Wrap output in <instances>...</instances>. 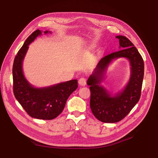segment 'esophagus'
Instances as JSON below:
<instances>
[{
  "label": "esophagus",
  "instance_id": "esophagus-1",
  "mask_svg": "<svg viewBox=\"0 0 158 158\" xmlns=\"http://www.w3.org/2000/svg\"><path fill=\"white\" fill-rule=\"evenodd\" d=\"M78 83L80 85H85L86 84V79L84 77H81L78 80Z\"/></svg>",
  "mask_w": 158,
  "mask_h": 158
}]
</instances>
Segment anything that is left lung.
<instances>
[{
	"mask_svg": "<svg viewBox=\"0 0 158 158\" xmlns=\"http://www.w3.org/2000/svg\"><path fill=\"white\" fill-rule=\"evenodd\" d=\"M116 37L119 40L122 49L103 57L87 81L88 85H90V108L94 115L99 121L109 123L121 121L135 106L140 98L144 78V60L139 52L125 36L118 35ZM119 57L129 59L131 66V75L125 89L112 97L99 84L108 64Z\"/></svg>",
	"mask_w": 158,
	"mask_h": 158,
	"instance_id": "left-lung-1",
	"label": "left lung"
}]
</instances>
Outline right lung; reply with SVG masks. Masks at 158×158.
<instances>
[{
  "instance_id": "add662e5",
  "label": "right lung",
  "mask_w": 158,
  "mask_h": 158,
  "mask_svg": "<svg viewBox=\"0 0 158 158\" xmlns=\"http://www.w3.org/2000/svg\"><path fill=\"white\" fill-rule=\"evenodd\" d=\"M41 34V31L39 30L33 31L15 56L12 67L13 92L18 102L30 117L51 120L63 111L66 100L78 88V81L72 80L47 88H36L26 80L22 71V62L28 45Z\"/></svg>"
}]
</instances>
